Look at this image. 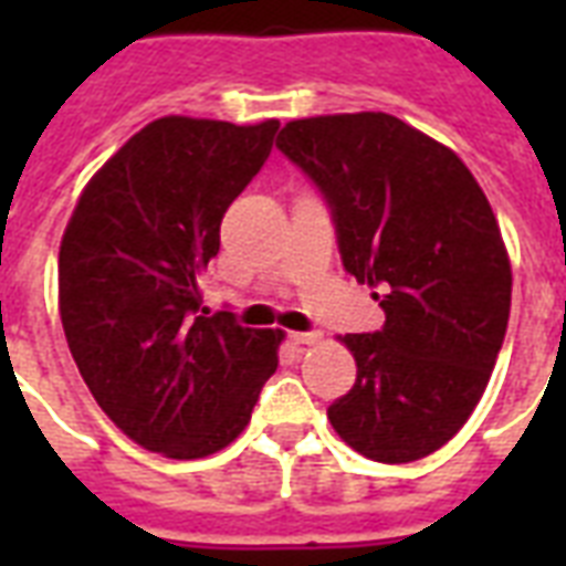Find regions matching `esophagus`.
Wrapping results in <instances>:
<instances>
[{
    "instance_id": "34e87169",
    "label": "esophagus",
    "mask_w": 566,
    "mask_h": 566,
    "mask_svg": "<svg viewBox=\"0 0 566 566\" xmlns=\"http://www.w3.org/2000/svg\"><path fill=\"white\" fill-rule=\"evenodd\" d=\"M291 340L300 346H314L323 340V335L319 332H291Z\"/></svg>"
}]
</instances>
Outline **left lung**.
Wrapping results in <instances>:
<instances>
[{"instance_id": "1", "label": "left lung", "mask_w": 566, "mask_h": 566, "mask_svg": "<svg viewBox=\"0 0 566 566\" xmlns=\"http://www.w3.org/2000/svg\"><path fill=\"white\" fill-rule=\"evenodd\" d=\"M275 146L317 185L344 270L385 308L381 332L340 337L358 378L328 420L381 464L431 455L479 405L509 328L488 196L452 149L381 111L293 119Z\"/></svg>"}]
</instances>
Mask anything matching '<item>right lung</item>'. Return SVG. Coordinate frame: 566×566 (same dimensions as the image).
Listing matches in <instances>:
<instances>
[{
  "instance_id": "add662e5",
  "label": "right lung",
  "mask_w": 566,
  "mask_h": 566,
  "mask_svg": "<svg viewBox=\"0 0 566 566\" xmlns=\"http://www.w3.org/2000/svg\"><path fill=\"white\" fill-rule=\"evenodd\" d=\"M279 119L161 117L78 196L57 255L66 344L99 408L167 458L220 452L279 367V328L205 317L220 222L273 149Z\"/></svg>"
}]
</instances>
